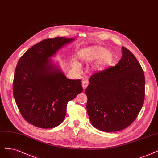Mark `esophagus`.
<instances>
[{"mask_svg":"<svg viewBox=\"0 0 158 158\" xmlns=\"http://www.w3.org/2000/svg\"><path fill=\"white\" fill-rule=\"evenodd\" d=\"M88 84H89V82H88L87 80H83L82 81V82H81V85H82L84 90L85 89V88L87 87Z\"/></svg>","mask_w":158,"mask_h":158,"instance_id":"esophagus-1","label":"esophagus"}]
</instances>
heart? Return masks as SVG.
<instances>
[{
  "label": "heart",
  "instance_id": "1",
  "mask_svg": "<svg viewBox=\"0 0 158 158\" xmlns=\"http://www.w3.org/2000/svg\"><path fill=\"white\" fill-rule=\"evenodd\" d=\"M78 55L85 62L97 60V68L98 70L112 67L116 61V56L114 53L100 45H93L84 48L80 50Z\"/></svg>",
  "mask_w": 158,
  "mask_h": 158
}]
</instances>
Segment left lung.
I'll list each match as a JSON object with an SVG mask.
<instances>
[{"label":"left lung","instance_id":"1","mask_svg":"<svg viewBox=\"0 0 158 158\" xmlns=\"http://www.w3.org/2000/svg\"><path fill=\"white\" fill-rule=\"evenodd\" d=\"M85 89L87 111L97 129L113 132L128 127L137 118L144 99L143 69L128 49L113 67L96 73Z\"/></svg>","mask_w":158,"mask_h":158}]
</instances>
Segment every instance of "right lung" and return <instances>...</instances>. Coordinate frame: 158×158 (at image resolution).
<instances>
[{"label": "right lung", "mask_w": 158, "mask_h": 158, "mask_svg": "<svg viewBox=\"0 0 158 158\" xmlns=\"http://www.w3.org/2000/svg\"><path fill=\"white\" fill-rule=\"evenodd\" d=\"M75 38L57 37L29 48L15 68L13 93L15 102L27 122L41 128H52L64 121L69 101L82 92L81 80L66 77L51 59Z\"/></svg>", "instance_id": "obj_1"}]
</instances>
